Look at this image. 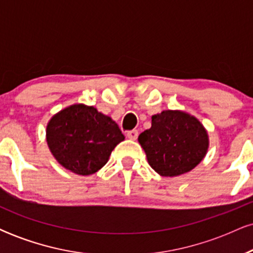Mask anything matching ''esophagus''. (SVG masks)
<instances>
[{
    "mask_svg": "<svg viewBox=\"0 0 253 253\" xmlns=\"http://www.w3.org/2000/svg\"><path fill=\"white\" fill-rule=\"evenodd\" d=\"M138 135H139V133L136 129H132V130H128V132H127V138L130 139V140H135V139L138 138Z\"/></svg>",
    "mask_w": 253,
    "mask_h": 253,
    "instance_id": "1",
    "label": "esophagus"
}]
</instances>
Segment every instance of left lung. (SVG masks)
I'll return each mask as SVG.
<instances>
[{"mask_svg": "<svg viewBox=\"0 0 253 253\" xmlns=\"http://www.w3.org/2000/svg\"><path fill=\"white\" fill-rule=\"evenodd\" d=\"M138 139L151 168L162 176H178L193 170L208 149V135L201 123L177 110L153 115L151 128Z\"/></svg>", "mask_w": 253, "mask_h": 253, "instance_id": "1", "label": "left lung"}]
</instances>
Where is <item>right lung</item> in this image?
<instances>
[{"label":"right lung","instance_id":"1","mask_svg":"<svg viewBox=\"0 0 253 253\" xmlns=\"http://www.w3.org/2000/svg\"><path fill=\"white\" fill-rule=\"evenodd\" d=\"M46 139L54 158L77 175H90L108 162L125 136L109 117L94 107L75 104L51 119Z\"/></svg>","mask_w":253,"mask_h":253}]
</instances>
